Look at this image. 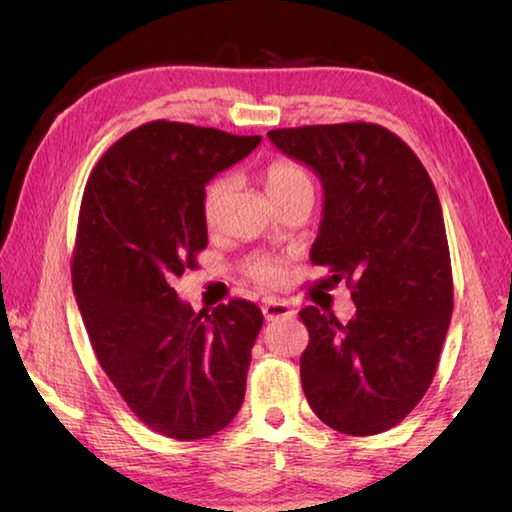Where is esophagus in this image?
<instances>
[{
  "label": "esophagus",
  "instance_id": "34e87169",
  "mask_svg": "<svg viewBox=\"0 0 512 512\" xmlns=\"http://www.w3.org/2000/svg\"><path fill=\"white\" fill-rule=\"evenodd\" d=\"M262 311H264V318L266 320L293 318V316H296V311H293V307L289 305L287 300H277V298H266L264 305H262Z\"/></svg>",
  "mask_w": 512,
  "mask_h": 512
}]
</instances>
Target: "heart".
<instances>
[{
	"label": "heart",
	"instance_id": "obj_1",
	"mask_svg": "<svg viewBox=\"0 0 512 512\" xmlns=\"http://www.w3.org/2000/svg\"><path fill=\"white\" fill-rule=\"evenodd\" d=\"M262 178H264V187L268 196L273 198V203H284L298 194L314 196V178H311V173L302 167V164L293 160H287V158L273 160L264 169ZM228 192H230L228 178H216L207 185L203 194V216L207 223H216V219H219L221 207ZM246 273L259 284H277L284 275L282 266L277 264L275 259H268V257H250L246 264Z\"/></svg>",
	"mask_w": 512,
	"mask_h": 512
}]
</instances>
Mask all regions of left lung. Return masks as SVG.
I'll return each mask as SVG.
<instances>
[{
    "label": "left lung",
    "instance_id": "obj_1",
    "mask_svg": "<svg viewBox=\"0 0 512 512\" xmlns=\"http://www.w3.org/2000/svg\"><path fill=\"white\" fill-rule=\"evenodd\" d=\"M277 149L323 183V221L311 264L341 280L357 305L348 323L300 311L309 345L300 357L311 409L350 436H375L409 415L436 375L454 282L445 221L427 169L384 126L277 128Z\"/></svg>",
    "mask_w": 512,
    "mask_h": 512
}]
</instances>
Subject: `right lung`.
I'll return each instance as SVG.
<instances>
[{"label":"right lung","instance_id":"1","mask_svg":"<svg viewBox=\"0 0 512 512\" xmlns=\"http://www.w3.org/2000/svg\"><path fill=\"white\" fill-rule=\"evenodd\" d=\"M259 135L151 121L121 137L85 185L72 287L103 372L146 427L198 440L228 427L264 316L255 302L196 311L173 280L207 246L205 185Z\"/></svg>","mask_w":512,"mask_h":512}]
</instances>
